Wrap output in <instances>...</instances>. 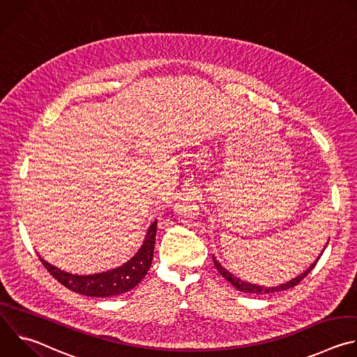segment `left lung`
Segmentation results:
<instances>
[{
  "mask_svg": "<svg viewBox=\"0 0 357 357\" xmlns=\"http://www.w3.org/2000/svg\"><path fill=\"white\" fill-rule=\"evenodd\" d=\"M321 256H322V252H321ZM321 256L318 257V260L307 270L305 273H302L301 275H298L296 278H294V280H291V281H288V282H285V284H282V285H278V287H273V288H266V287H261V285H254V284H250V282H244V281H241L240 278H237V277H234L231 273H229L225 267H222L220 266V263L213 257V263H215V267L218 268V271L234 287V288H237L238 291H241V292H245V294H273V292H280V291H284V289H289V288H292V287H295V285H298L305 277H307L312 270H314V267L317 266V263L319 261V259H321Z\"/></svg>",
  "mask_w": 357,
  "mask_h": 357,
  "instance_id": "8db88e82",
  "label": "left lung"
}]
</instances>
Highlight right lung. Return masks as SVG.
<instances>
[{"instance_id": "add662e5", "label": "right lung", "mask_w": 357, "mask_h": 357, "mask_svg": "<svg viewBox=\"0 0 357 357\" xmlns=\"http://www.w3.org/2000/svg\"><path fill=\"white\" fill-rule=\"evenodd\" d=\"M155 234L157 220L149 226L141 248L130 261H127L124 266L119 268L93 275L69 274L54 266H50L40 257L39 259L43 267L49 271V274L70 291L97 298L114 296L132 289L148 273L152 263V256H154Z\"/></svg>"}]
</instances>
